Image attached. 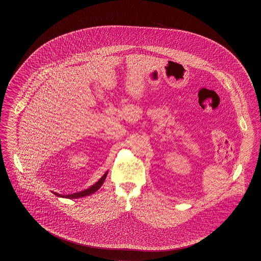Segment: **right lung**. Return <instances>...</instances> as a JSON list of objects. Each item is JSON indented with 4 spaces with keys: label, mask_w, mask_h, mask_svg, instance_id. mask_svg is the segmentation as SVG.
<instances>
[{
    "label": "right lung",
    "mask_w": 261,
    "mask_h": 261,
    "mask_svg": "<svg viewBox=\"0 0 261 261\" xmlns=\"http://www.w3.org/2000/svg\"><path fill=\"white\" fill-rule=\"evenodd\" d=\"M107 175H108V172H106L105 175L99 179V181L95 185L90 187L89 189L85 190V191H82V192H79V193H74V194H71V195H61V194H58V193H54V194L56 196H58V197L67 198V199H78V198H82V197H87V196L94 194L95 192H97L99 190L101 185L103 184V182H105V180L107 178Z\"/></svg>",
    "instance_id": "add662e5"
}]
</instances>
